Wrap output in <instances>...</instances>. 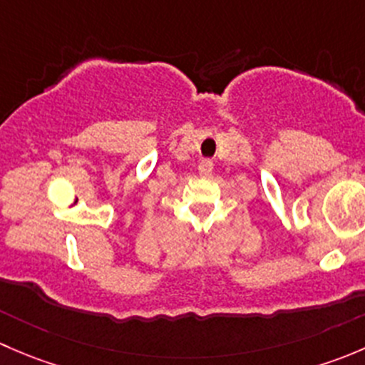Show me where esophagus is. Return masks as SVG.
Returning a JSON list of instances; mask_svg holds the SVG:
<instances>
[{
	"label": "esophagus",
	"instance_id": "esophagus-1",
	"mask_svg": "<svg viewBox=\"0 0 365 365\" xmlns=\"http://www.w3.org/2000/svg\"><path fill=\"white\" fill-rule=\"evenodd\" d=\"M212 169H213V162L212 160H208V159L201 160V164H200V173H201V175L210 176V175H212Z\"/></svg>",
	"mask_w": 365,
	"mask_h": 365
}]
</instances>
